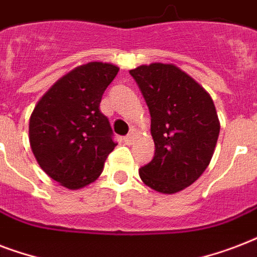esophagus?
Segmentation results:
<instances>
[{
  "label": "esophagus",
  "instance_id": "obj_1",
  "mask_svg": "<svg viewBox=\"0 0 257 257\" xmlns=\"http://www.w3.org/2000/svg\"><path fill=\"white\" fill-rule=\"evenodd\" d=\"M133 139H135V129H132V131L124 137V143L125 144H132Z\"/></svg>",
  "mask_w": 257,
  "mask_h": 257
}]
</instances>
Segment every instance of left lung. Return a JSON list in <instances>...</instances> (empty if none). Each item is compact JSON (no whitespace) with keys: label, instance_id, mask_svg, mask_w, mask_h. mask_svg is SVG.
<instances>
[{"label":"left lung","instance_id":"8db88e82","mask_svg":"<svg viewBox=\"0 0 257 257\" xmlns=\"http://www.w3.org/2000/svg\"><path fill=\"white\" fill-rule=\"evenodd\" d=\"M151 113L155 156L141 167V180L161 193H176L193 184L215 152L220 122L211 96L171 64L132 69Z\"/></svg>","mask_w":257,"mask_h":257}]
</instances>
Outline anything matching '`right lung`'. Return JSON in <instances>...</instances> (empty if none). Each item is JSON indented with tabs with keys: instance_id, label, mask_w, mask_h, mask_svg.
I'll return each instance as SVG.
<instances>
[{
	"instance_id": "right-lung-1",
	"label": "right lung",
	"mask_w": 257,
	"mask_h": 257,
	"mask_svg": "<svg viewBox=\"0 0 257 257\" xmlns=\"http://www.w3.org/2000/svg\"><path fill=\"white\" fill-rule=\"evenodd\" d=\"M117 73L112 64L78 66L58 80L32 113L34 157L46 175L69 189L94 181L117 145L108 117L100 110L105 89Z\"/></svg>"
}]
</instances>
